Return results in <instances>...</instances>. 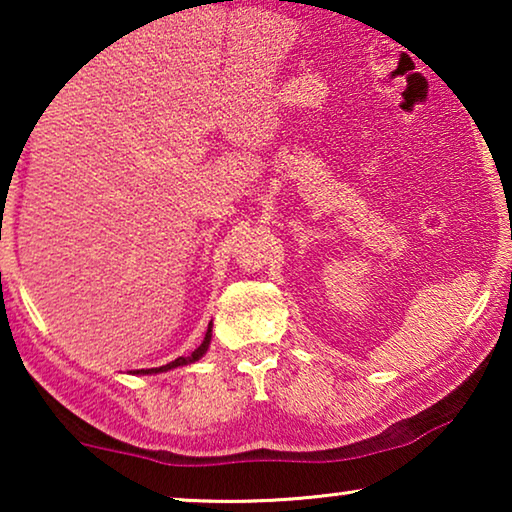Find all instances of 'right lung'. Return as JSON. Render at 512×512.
<instances>
[{
  "instance_id": "right-lung-1",
  "label": "right lung",
  "mask_w": 512,
  "mask_h": 512,
  "mask_svg": "<svg viewBox=\"0 0 512 512\" xmlns=\"http://www.w3.org/2000/svg\"><path fill=\"white\" fill-rule=\"evenodd\" d=\"M209 342H212V324L207 326V333H205V340H202V345L195 349L191 356H179V359H174V361L167 363V366H160V368L137 370V375H158V373H167V370H174V368H179V366H191V363H195V361L202 359V356L207 354Z\"/></svg>"
}]
</instances>
